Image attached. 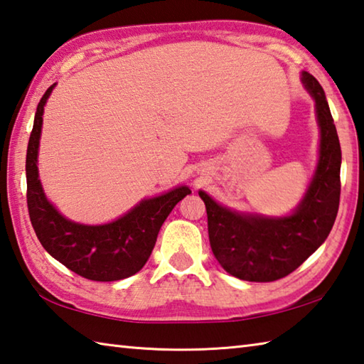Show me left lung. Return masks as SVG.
Wrapping results in <instances>:
<instances>
[{
	"instance_id": "left-lung-1",
	"label": "left lung",
	"mask_w": 364,
	"mask_h": 364,
	"mask_svg": "<svg viewBox=\"0 0 364 364\" xmlns=\"http://www.w3.org/2000/svg\"><path fill=\"white\" fill-rule=\"evenodd\" d=\"M301 82L315 101L320 149L317 168L296 209L284 217L245 214L200 190L214 257L241 280L272 282L289 276L325 242L338 215L342 159L338 132L318 80L303 71Z\"/></svg>"
}]
</instances>
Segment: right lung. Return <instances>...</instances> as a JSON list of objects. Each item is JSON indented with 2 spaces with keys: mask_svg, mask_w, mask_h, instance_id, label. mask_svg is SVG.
<instances>
[{
  "mask_svg": "<svg viewBox=\"0 0 364 364\" xmlns=\"http://www.w3.org/2000/svg\"><path fill=\"white\" fill-rule=\"evenodd\" d=\"M53 87L47 88L39 101L26 149V203L34 232L55 259L79 276L97 282L127 279L147 263L163 222L191 190L179 185L163 195L146 198L117 220L105 225L75 223L61 215L47 200L38 171L44 106Z\"/></svg>",
  "mask_w": 364,
  "mask_h": 364,
  "instance_id": "obj_1",
  "label": "right lung"
}]
</instances>
